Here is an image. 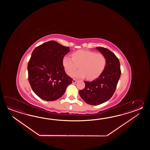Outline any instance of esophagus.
Instances as JSON below:
<instances>
[{"label":"esophagus","mask_w":150,"mask_h":150,"mask_svg":"<svg viewBox=\"0 0 150 150\" xmlns=\"http://www.w3.org/2000/svg\"><path fill=\"white\" fill-rule=\"evenodd\" d=\"M76 81H77V80L76 79H73V80H72V83H76Z\"/></svg>","instance_id":"34e87169"}]
</instances>
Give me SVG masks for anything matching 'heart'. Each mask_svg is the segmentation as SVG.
Wrapping results in <instances>:
<instances>
[{
  "instance_id": "b5f03b06",
  "label": "heart",
  "mask_w": 150,
  "mask_h": 150,
  "mask_svg": "<svg viewBox=\"0 0 150 150\" xmlns=\"http://www.w3.org/2000/svg\"><path fill=\"white\" fill-rule=\"evenodd\" d=\"M72 57L64 56L63 65L66 73L71 75L79 65L81 70L72 74V76L76 78L87 76L88 79H94L101 75L106 66L105 56L95 51L78 50L72 53Z\"/></svg>"
}]
</instances>
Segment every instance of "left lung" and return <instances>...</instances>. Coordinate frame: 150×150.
Here are the masks:
<instances>
[{
    "mask_svg": "<svg viewBox=\"0 0 150 150\" xmlns=\"http://www.w3.org/2000/svg\"><path fill=\"white\" fill-rule=\"evenodd\" d=\"M105 56L107 63L101 75L92 81H84L85 87L80 90V97L91 105H98L107 101L115 92L121 71L117 57L108 49L96 47Z\"/></svg>",
    "mask_w": 150,
    "mask_h": 150,
    "instance_id": "1",
    "label": "left lung"
}]
</instances>
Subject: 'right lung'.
<instances>
[{
  "mask_svg": "<svg viewBox=\"0 0 150 150\" xmlns=\"http://www.w3.org/2000/svg\"><path fill=\"white\" fill-rule=\"evenodd\" d=\"M69 51V47L54 41L47 42L33 51L27 67L29 82L41 99L56 100L72 83L63 65V58Z\"/></svg>",
  "mask_w": 150,
  "mask_h": 150,
  "instance_id": "obj_1",
  "label": "right lung"
}]
</instances>
